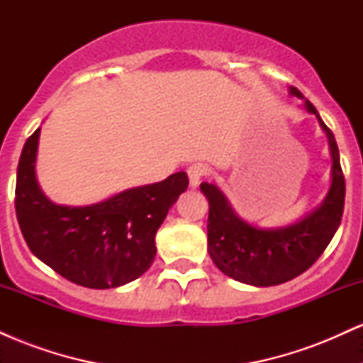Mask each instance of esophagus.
I'll return each instance as SVG.
<instances>
[{"label": "esophagus", "mask_w": 363, "mask_h": 363, "mask_svg": "<svg viewBox=\"0 0 363 363\" xmlns=\"http://www.w3.org/2000/svg\"><path fill=\"white\" fill-rule=\"evenodd\" d=\"M206 176V167L203 164H193L187 169V177H189L191 187H198L201 179Z\"/></svg>", "instance_id": "esophagus-1"}]
</instances>
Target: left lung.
Masks as SVG:
<instances>
[{"label":"left lung","instance_id":"left-lung-1","mask_svg":"<svg viewBox=\"0 0 363 363\" xmlns=\"http://www.w3.org/2000/svg\"><path fill=\"white\" fill-rule=\"evenodd\" d=\"M290 95L302 99L303 109L314 114L326 133L331 153V186L318 208L298 222L277 228H259L235 213L227 196L213 182L199 189L210 203L208 252L220 272L252 286L280 285L311 268L338 230L345 206V177L335 135L315 107L295 86Z\"/></svg>","mask_w":363,"mask_h":363}]
</instances>
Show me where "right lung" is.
<instances>
[{"label": "right lung", "mask_w": 363, "mask_h": 363, "mask_svg": "<svg viewBox=\"0 0 363 363\" xmlns=\"http://www.w3.org/2000/svg\"><path fill=\"white\" fill-rule=\"evenodd\" d=\"M39 135L40 128L25 141L16 170L15 210L28 249L86 289H116L140 278L155 259L157 230L187 189V174L131 187L95 205H57L37 182Z\"/></svg>", "instance_id": "1"}]
</instances>
